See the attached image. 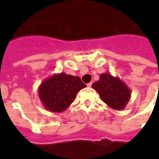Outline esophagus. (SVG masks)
Masks as SVG:
<instances>
[{
	"label": "esophagus",
	"instance_id": "obj_1",
	"mask_svg": "<svg viewBox=\"0 0 159 159\" xmlns=\"http://www.w3.org/2000/svg\"><path fill=\"white\" fill-rule=\"evenodd\" d=\"M92 82L88 83V84H87V86H88V88H91V87H92Z\"/></svg>",
	"mask_w": 159,
	"mask_h": 159
}]
</instances>
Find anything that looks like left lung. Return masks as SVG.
<instances>
[{"instance_id":"left-lung-1","label":"left lung","mask_w":159,"mask_h":159,"mask_svg":"<svg viewBox=\"0 0 159 159\" xmlns=\"http://www.w3.org/2000/svg\"><path fill=\"white\" fill-rule=\"evenodd\" d=\"M92 88L99 93L101 99L114 110H123L130 99V88L119 77L109 73H102Z\"/></svg>"}]
</instances>
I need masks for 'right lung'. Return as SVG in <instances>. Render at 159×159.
I'll return each instance as SVG.
<instances>
[{
  "instance_id": "right-lung-1",
  "label": "right lung",
  "mask_w": 159,
  "mask_h": 159,
  "mask_svg": "<svg viewBox=\"0 0 159 159\" xmlns=\"http://www.w3.org/2000/svg\"><path fill=\"white\" fill-rule=\"evenodd\" d=\"M86 87L80 77L61 72L44 80L38 88V94L45 109L62 112L75 100L76 94Z\"/></svg>"
}]
</instances>
